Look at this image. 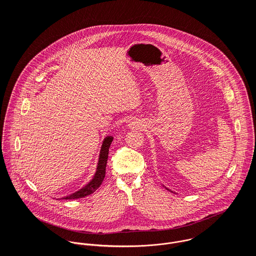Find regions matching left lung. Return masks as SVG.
I'll use <instances>...</instances> for the list:
<instances>
[{
  "label": "left lung",
  "instance_id": "8db88e82",
  "mask_svg": "<svg viewBox=\"0 0 256 256\" xmlns=\"http://www.w3.org/2000/svg\"><path fill=\"white\" fill-rule=\"evenodd\" d=\"M166 189H168V188H166Z\"/></svg>",
  "mask_w": 256,
  "mask_h": 256
}]
</instances>
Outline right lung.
Instances as JSON below:
<instances>
[{"instance_id":"right-lung-1","label":"right lung","mask_w":256,"mask_h":256,"mask_svg":"<svg viewBox=\"0 0 256 256\" xmlns=\"http://www.w3.org/2000/svg\"><path fill=\"white\" fill-rule=\"evenodd\" d=\"M113 141V137L108 136L104 138L102 146L100 148V158H98V164L96 168V174L94 178L88 183L86 186H84L82 189L78 191H76L74 193H72L71 195H68L66 197H63L62 199L65 200H73V199H78V198H84V196H88L92 193H94L104 182V178L106 176V164H108V152H110V146L111 145V142Z\"/></svg>"}]
</instances>
